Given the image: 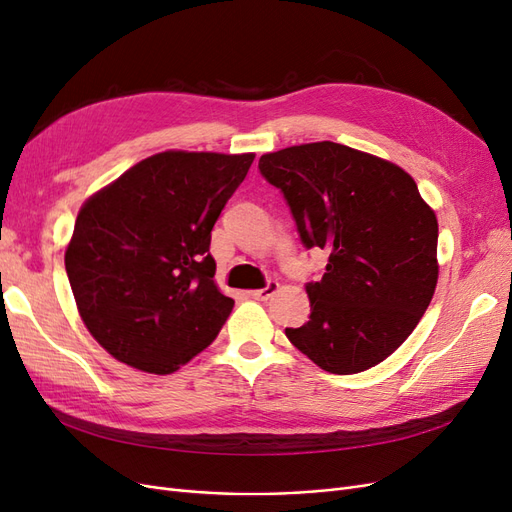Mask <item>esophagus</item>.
I'll return each mask as SVG.
<instances>
[{"label":"esophagus","instance_id":"esophagus-1","mask_svg":"<svg viewBox=\"0 0 512 512\" xmlns=\"http://www.w3.org/2000/svg\"><path fill=\"white\" fill-rule=\"evenodd\" d=\"M277 288H280V284H277V282H269L265 288L252 290V297H254L256 301H267V299H271L273 294L277 292Z\"/></svg>","mask_w":512,"mask_h":512}]
</instances>
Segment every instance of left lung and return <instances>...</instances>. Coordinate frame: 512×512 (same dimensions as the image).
<instances>
[{
	"label": "left lung",
	"mask_w": 512,
	"mask_h": 512,
	"mask_svg": "<svg viewBox=\"0 0 512 512\" xmlns=\"http://www.w3.org/2000/svg\"><path fill=\"white\" fill-rule=\"evenodd\" d=\"M260 175L284 194L301 243L329 252L305 286L312 314L286 329L329 374H359L393 354L438 284V220L399 166L322 141L265 153Z\"/></svg>",
	"instance_id": "1"
}]
</instances>
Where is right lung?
<instances>
[{
    "mask_svg": "<svg viewBox=\"0 0 512 512\" xmlns=\"http://www.w3.org/2000/svg\"><path fill=\"white\" fill-rule=\"evenodd\" d=\"M252 162L156 153L81 207L66 273L85 327L117 361L173 374L218 337L235 301L213 282L211 230Z\"/></svg>",
    "mask_w": 512,
    "mask_h": 512,
    "instance_id": "obj_1",
    "label": "right lung"
}]
</instances>
